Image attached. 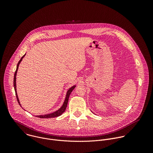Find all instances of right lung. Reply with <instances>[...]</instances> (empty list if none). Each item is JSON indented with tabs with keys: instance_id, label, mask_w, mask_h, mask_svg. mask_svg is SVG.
Here are the masks:
<instances>
[{
	"instance_id": "1",
	"label": "right lung",
	"mask_w": 153,
	"mask_h": 153,
	"mask_svg": "<svg viewBox=\"0 0 153 153\" xmlns=\"http://www.w3.org/2000/svg\"><path fill=\"white\" fill-rule=\"evenodd\" d=\"M25 56V54H24L22 57H21L20 60L19 61L18 63H17V68H16V70L15 71V73H14V90H15V93H16V98H17V102L19 103V104L20 105V102H19V98H18V96H17V91H16V74H17V70H18V68H19V65L20 64V63L21 62V61L22 60V59L24 57V56ZM76 87V86H72L71 88H70L67 93V96H66V98H65V100L63 102V105L62 106V107L59 109V110L53 113H51V114H45V115H40V116H36V117H39V118H53V117H58L59 116H60L62 113H63L65 111V110H66V108L67 106V104H68V99H69V97H70V95L71 94V93L72 92V91L74 89V88ZM21 106V105H20Z\"/></svg>"
}]
</instances>
